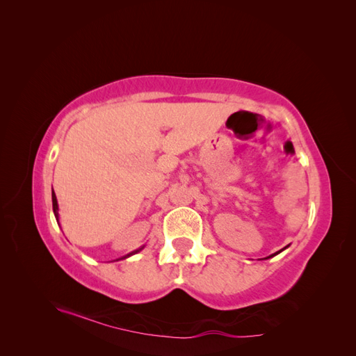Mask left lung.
<instances>
[{
	"label": "left lung",
	"instance_id": "8db88e82",
	"mask_svg": "<svg viewBox=\"0 0 356 356\" xmlns=\"http://www.w3.org/2000/svg\"><path fill=\"white\" fill-rule=\"evenodd\" d=\"M284 250H285V248H284ZM284 250H281V251H284ZM281 251H277V252H275L273 255H276V254H279V252H281ZM273 255H270V257H273Z\"/></svg>",
	"mask_w": 356,
	"mask_h": 356
}]
</instances>
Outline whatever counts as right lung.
<instances>
[{"label": "right lung", "mask_w": 356, "mask_h": 356, "mask_svg": "<svg viewBox=\"0 0 356 356\" xmlns=\"http://www.w3.org/2000/svg\"><path fill=\"white\" fill-rule=\"evenodd\" d=\"M51 202H53V212H55V217H56V220H58V200H56L55 191L51 193ZM135 252H136V251H135Z\"/></svg>", "instance_id": "1"}]
</instances>
